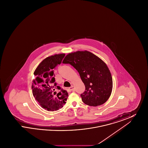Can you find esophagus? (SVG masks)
I'll return each mask as SVG.
<instances>
[{"label": "esophagus", "mask_w": 148, "mask_h": 148, "mask_svg": "<svg viewBox=\"0 0 148 148\" xmlns=\"http://www.w3.org/2000/svg\"><path fill=\"white\" fill-rule=\"evenodd\" d=\"M69 90H71V91H72V92H74V90H75V87L74 86H71V87L69 88Z\"/></svg>", "instance_id": "1"}]
</instances>
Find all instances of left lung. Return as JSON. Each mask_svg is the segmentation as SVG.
<instances>
[{
    "instance_id": "left-lung-1",
    "label": "left lung",
    "mask_w": 148,
    "mask_h": 148,
    "mask_svg": "<svg viewBox=\"0 0 148 148\" xmlns=\"http://www.w3.org/2000/svg\"><path fill=\"white\" fill-rule=\"evenodd\" d=\"M63 63L70 64L79 73L85 86L80 95L84 104L97 106L109 98L113 89L112 74L98 56L87 50L77 51L67 54Z\"/></svg>"
}]
</instances>
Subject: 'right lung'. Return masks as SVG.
Segmentation results:
<instances>
[{"mask_svg": "<svg viewBox=\"0 0 148 148\" xmlns=\"http://www.w3.org/2000/svg\"><path fill=\"white\" fill-rule=\"evenodd\" d=\"M65 54H58L44 59L36 67L32 89L33 95L42 108L48 111H56L65 104L68 97L66 90L55 82L54 69L60 64Z\"/></svg>", "mask_w": 148, "mask_h": 148, "instance_id": "add662e5", "label": "right lung"}]
</instances>
